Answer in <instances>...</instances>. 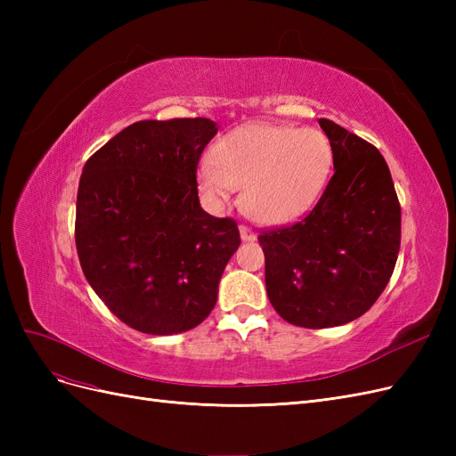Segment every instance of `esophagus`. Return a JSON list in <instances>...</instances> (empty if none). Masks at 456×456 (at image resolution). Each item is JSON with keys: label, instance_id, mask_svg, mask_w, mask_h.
I'll return each instance as SVG.
<instances>
[{"label": "esophagus", "instance_id": "obj_1", "mask_svg": "<svg viewBox=\"0 0 456 456\" xmlns=\"http://www.w3.org/2000/svg\"><path fill=\"white\" fill-rule=\"evenodd\" d=\"M240 236H241V241H255L256 240V233L247 226H240Z\"/></svg>", "mask_w": 456, "mask_h": 456}]
</instances>
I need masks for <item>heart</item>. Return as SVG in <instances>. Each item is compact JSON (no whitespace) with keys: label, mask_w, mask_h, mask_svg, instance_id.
<instances>
[{"label":"heart","mask_w":456,"mask_h":456,"mask_svg":"<svg viewBox=\"0 0 456 456\" xmlns=\"http://www.w3.org/2000/svg\"><path fill=\"white\" fill-rule=\"evenodd\" d=\"M333 169V146L314 127L249 123L230 131L198 167V184L215 211L240 186L243 213L260 224H285L322 196Z\"/></svg>","instance_id":"1"}]
</instances>
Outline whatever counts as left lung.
<instances>
[{
	"label": "left lung",
	"instance_id": "left-lung-1",
	"mask_svg": "<svg viewBox=\"0 0 456 456\" xmlns=\"http://www.w3.org/2000/svg\"><path fill=\"white\" fill-rule=\"evenodd\" d=\"M320 126L335 165L323 196L297 224L258 236L273 310L306 329L363 315L388 285L402 241V209L380 151L335 121Z\"/></svg>",
	"mask_w": 456,
	"mask_h": 456
}]
</instances>
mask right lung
Masks as SVG:
<instances>
[{"label":"right lung","instance_id":"obj_1","mask_svg":"<svg viewBox=\"0 0 456 456\" xmlns=\"http://www.w3.org/2000/svg\"><path fill=\"white\" fill-rule=\"evenodd\" d=\"M216 123L144 119L93 154L79 178L76 247L93 291L146 335L200 325L241 243L236 220L205 213L196 169Z\"/></svg>","mask_w":456,"mask_h":456}]
</instances>
